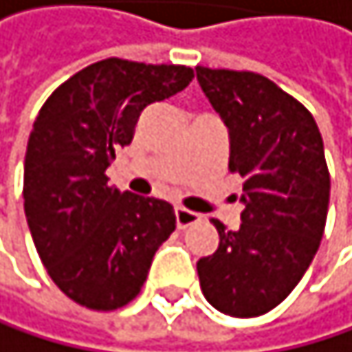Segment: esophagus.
<instances>
[{
  "mask_svg": "<svg viewBox=\"0 0 352 352\" xmlns=\"http://www.w3.org/2000/svg\"><path fill=\"white\" fill-rule=\"evenodd\" d=\"M199 219H202V217H199L197 212H193V210H189V208H182V206H176V226H178L180 230H185V228L197 223Z\"/></svg>",
  "mask_w": 352,
  "mask_h": 352,
  "instance_id": "esophagus-1",
  "label": "esophagus"
}]
</instances>
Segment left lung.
Returning a JSON list of instances; mask_svg holds the SVG:
<instances>
[{
	"instance_id": "1",
	"label": "left lung",
	"mask_w": 352,
	"mask_h": 352,
	"mask_svg": "<svg viewBox=\"0 0 352 352\" xmlns=\"http://www.w3.org/2000/svg\"><path fill=\"white\" fill-rule=\"evenodd\" d=\"M197 81L230 133V172L243 178L236 230L197 260L199 286L219 312H271L301 282L324 232L331 178L320 131L297 98L250 70L197 66Z\"/></svg>"
}]
</instances>
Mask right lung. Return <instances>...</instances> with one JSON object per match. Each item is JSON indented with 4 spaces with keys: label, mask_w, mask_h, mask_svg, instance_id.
I'll list each match as a JSON object with an SVG mask.
<instances>
[{
    "label": "right lung",
    "mask_w": 352,
    "mask_h": 352,
    "mask_svg": "<svg viewBox=\"0 0 352 352\" xmlns=\"http://www.w3.org/2000/svg\"><path fill=\"white\" fill-rule=\"evenodd\" d=\"M189 66L120 58L79 70L40 107L23 174L25 217L51 279L75 303L109 312L140 294L176 230L172 204L120 193L105 170L142 111L185 90Z\"/></svg>",
    "instance_id": "add662e5"
}]
</instances>
